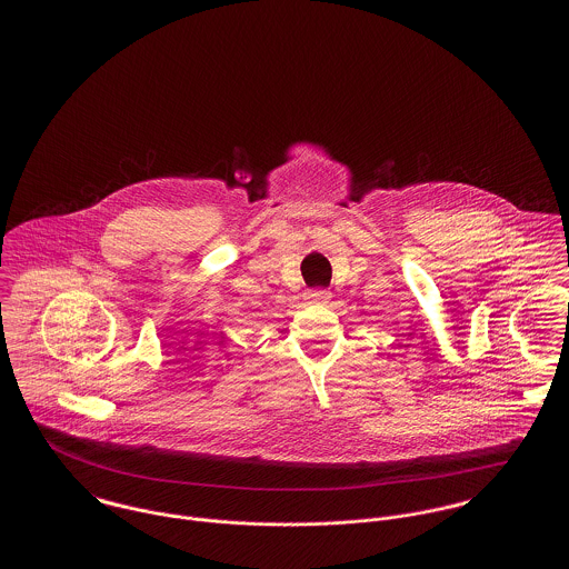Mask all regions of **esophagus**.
<instances>
[{
  "instance_id": "1",
  "label": "esophagus",
  "mask_w": 569,
  "mask_h": 569,
  "mask_svg": "<svg viewBox=\"0 0 569 569\" xmlns=\"http://www.w3.org/2000/svg\"><path fill=\"white\" fill-rule=\"evenodd\" d=\"M305 298L313 305H326L330 300V292L328 290H307Z\"/></svg>"
}]
</instances>
